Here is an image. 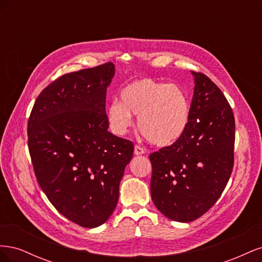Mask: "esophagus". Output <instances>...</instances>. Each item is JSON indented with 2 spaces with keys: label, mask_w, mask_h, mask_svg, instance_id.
<instances>
[{
  "label": "esophagus",
  "mask_w": 262,
  "mask_h": 262,
  "mask_svg": "<svg viewBox=\"0 0 262 262\" xmlns=\"http://www.w3.org/2000/svg\"><path fill=\"white\" fill-rule=\"evenodd\" d=\"M144 153H145V149L142 146H140V145L134 146V154H136V155H142Z\"/></svg>",
  "instance_id": "esophagus-1"
}]
</instances>
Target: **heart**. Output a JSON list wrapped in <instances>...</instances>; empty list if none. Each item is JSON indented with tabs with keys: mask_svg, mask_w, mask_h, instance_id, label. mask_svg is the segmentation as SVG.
Segmentation results:
<instances>
[{
	"mask_svg": "<svg viewBox=\"0 0 262 262\" xmlns=\"http://www.w3.org/2000/svg\"><path fill=\"white\" fill-rule=\"evenodd\" d=\"M138 117V128L147 141L158 146L175 143L187 130L191 104L186 92L177 84L138 78L120 92V101L107 108L109 128L117 136H124Z\"/></svg>",
	"mask_w": 262,
	"mask_h": 262,
	"instance_id": "b5f03b06",
	"label": "heart"
}]
</instances>
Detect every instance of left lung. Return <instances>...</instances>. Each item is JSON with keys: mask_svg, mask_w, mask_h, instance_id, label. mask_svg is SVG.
I'll return each instance as SVG.
<instances>
[{"mask_svg": "<svg viewBox=\"0 0 262 262\" xmlns=\"http://www.w3.org/2000/svg\"><path fill=\"white\" fill-rule=\"evenodd\" d=\"M192 74L195 85L187 130L175 143L149 155L155 207L166 217L185 223L213 207L234 166L233 110L207 75Z\"/></svg>", "mask_w": 262, "mask_h": 262, "instance_id": "obj_1", "label": "left lung"}]
</instances>
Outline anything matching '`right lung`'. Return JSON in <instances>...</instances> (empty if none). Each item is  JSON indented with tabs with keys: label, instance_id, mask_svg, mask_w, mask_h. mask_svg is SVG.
Instances as JSON below:
<instances>
[{
	"label": "right lung",
	"instance_id": "right-lung-1",
	"mask_svg": "<svg viewBox=\"0 0 262 262\" xmlns=\"http://www.w3.org/2000/svg\"><path fill=\"white\" fill-rule=\"evenodd\" d=\"M112 62L58 77L39 94L28 119L37 181L63 216L86 228L112 215L133 143L108 131Z\"/></svg>",
	"mask_w": 262,
	"mask_h": 262
}]
</instances>
